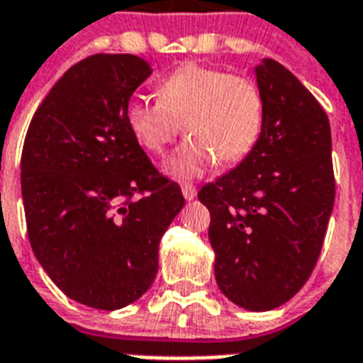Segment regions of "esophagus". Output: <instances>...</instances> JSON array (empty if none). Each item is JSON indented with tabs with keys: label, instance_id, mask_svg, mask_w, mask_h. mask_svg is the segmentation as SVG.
Returning <instances> with one entry per match:
<instances>
[{
	"label": "esophagus",
	"instance_id": "esophagus-1",
	"mask_svg": "<svg viewBox=\"0 0 363 363\" xmlns=\"http://www.w3.org/2000/svg\"><path fill=\"white\" fill-rule=\"evenodd\" d=\"M196 194H198V190H196L194 184H182V196H184L186 201H192L196 198Z\"/></svg>",
	"mask_w": 363,
	"mask_h": 363
}]
</instances>
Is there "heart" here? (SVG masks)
Segmentation results:
<instances>
[{
    "label": "heart",
    "mask_w": 363,
    "mask_h": 363,
    "mask_svg": "<svg viewBox=\"0 0 363 363\" xmlns=\"http://www.w3.org/2000/svg\"><path fill=\"white\" fill-rule=\"evenodd\" d=\"M158 99L125 105V124L145 150L162 154L181 133L190 135L167 165L181 179L201 175L213 162L242 158L264 125V98L245 75L184 64L158 84Z\"/></svg>",
    "instance_id": "1"
}]
</instances>
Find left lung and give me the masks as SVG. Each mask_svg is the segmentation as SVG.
I'll return each mask as SVG.
<instances>
[{
	"label": "left lung",
	"mask_w": 363,
	"mask_h": 363,
	"mask_svg": "<svg viewBox=\"0 0 363 363\" xmlns=\"http://www.w3.org/2000/svg\"><path fill=\"white\" fill-rule=\"evenodd\" d=\"M264 125L241 164L199 190L215 279L230 301L271 311L315 269L335 201L332 131L315 96L275 60L256 67Z\"/></svg>",
	"instance_id": "8db88e82"
}]
</instances>
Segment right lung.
Here are the masks:
<instances>
[{
  "label": "right lung",
  "mask_w": 363,
  "mask_h": 363,
  "mask_svg": "<svg viewBox=\"0 0 363 363\" xmlns=\"http://www.w3.org/2000/svg\"><path fill=\"white\" fill-rule=\"evenodd\" d=\"M150 73L133 54L88 56L54 84L26 133L20 182L33 254L67 298L94 309H122L147 292L160 239L184 205L125 124Z\"/></svg>",
  "instance_id": "obj_1"
}]
</instances>
